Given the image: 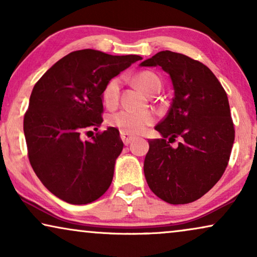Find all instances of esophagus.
I'll use <instances>...</instances> for the list:
<instances>
[{
  "mask_svg": "<svg viewBox=\"0 0 257 257\" xmlns=\"http://www.w3.org/2000/svg\"><path fill=\"white\" fill-rule=\"evenodd\" d=\"M120 138L125 145H128V144H131L133 140L136 139V136H133L131 133L127 132H120Z\"/></svg>",
  "mask_w": 257,
  "mask_h": 257,
  "instance_id": "obj_1",
  "label": "esophagus"
}]
</instances>
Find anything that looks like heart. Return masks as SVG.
<instances>
[{
    "instance_id": "obj_1",
    "label": "heart",
    "mask_w": 257,
    "mask_h": 257,
    "mask_svg": "<svg viewBox=\"0 0 257 257\" xmlns=\"http://www.w3.org/2000/svg\"><path fill=\"white\" fill-rule=\"evenodd\" d=\"M133 82L140 90L150 94L154 89L161 86V82L156 73L151 71H142L133 77ZM121 82L119 78H113L106 84L103 91V101L107 107L117 105L120 93ZM110 124L120 130L121 132L138 135L145 131L150 125L156 121V115L151 111H131L122 110L112 114L108 119Z\"/></svg>"
}]
</instances>
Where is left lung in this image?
I'll list each match as a JSON object with an SVG mask.
<instances>
[{
	"label": "left lung",
	"instance_id": "left-lung-1",
	"mask_svg": "<svg viewBox=\"0 0 257 257\" xmlns=\"http://www.w3.org/2000/svg\"><path fill=\"white\" fill-rule=\"evenodd\" d=\"M140 66H161L174 89L170 111L156 126L161 138L149 140L147 185L172 205L193 202L220 180L229 161L235 130L227 93L205 64L178 52L160 51ZM178 136L182 142L172 148Z\"/></svg>",
	"mask_w": 257,
	"mask_h": 257
}]
</instances>
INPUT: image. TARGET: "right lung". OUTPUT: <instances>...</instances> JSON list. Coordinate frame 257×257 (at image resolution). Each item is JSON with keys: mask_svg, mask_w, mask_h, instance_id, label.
Instances as JSON below:
<instances>
[{"mask_svg": "<svg viewBox=\"0 0 257 257\" xmlns=\"http://www.w3.org/2000/svg\"><path fill=\"white\" fill-rule=\"evenodd\" d=\"M140 59L84 49L59 59L35 84L23 121L28 157L42 184L63 201L86 205L110 187L124 146L119 131L107 127L92 140L80 135L103 121L106 84Z\"/></svg>", "mask_w": 257, "mask_h": 257, "instance_id": "obj_1", "label": "right lung"}]
</instances>
